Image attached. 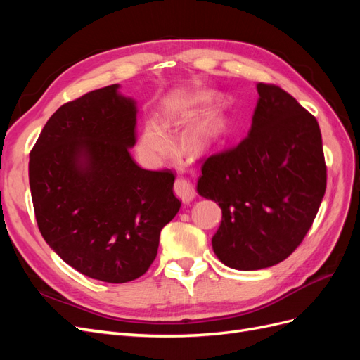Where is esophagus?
<instances>
[{
    "mask_svg": "<svg viewBox=\"0 0 360 360\" xmlns=\"http://www.w3.org/2000/svg\"><path fill=\"white\" fill-rule=\"evenodd\" d=\"M174 192L183 202H191L195 198V189L186 179H177L174 183Z\"/></svg>",
    "mask_w": 360,
    "mask_h": 360,
    "instance_id": "esophagus-1",
    "label": "esophagus"
}]
</instances>
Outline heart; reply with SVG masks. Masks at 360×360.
Segmentation results:
<instances>
[{"label": "heart", "instance_id": "b5f03b06", "mask_svg": "<svg viewBox=\"0 0 360 360\" xmlns=\"http://www.w3.org/2000/svg\"><path fill=\"white\" fill-rule=\"evenodd\" d=\"M221 123L219 120H205V122L193 126L186 136L188 147L193 151H200L210 146L213 141L221 134ZM174 143L171 135L167 132L165 127L159 126L158 123L150 122L144 126L143 132L139 136L138 150L148 163H158L165 160L172 151Z\"/></svg>", "mask_w": 360, "mask_h": 360}]
</instances>
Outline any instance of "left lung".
I'll return each instance as SVG.
<instances>
[{
    "label": "left lung",
    "mask_w": 360,
    "mask_h": 360,
    "mask_svg": "<svg viewBox=\"0 0 360 360\" xmlns=\"http://www.w3.org/2000/svg\"><path fill=\"white\" fill-rule=\"evenodd\" d=\"M248 135L207 158L198 193L222 209L214 254L237 270L271 267L290 257L309 231L326 192L317 118L274 84H257Z\"/></svg>",
    "instance_id": "1"
}]
</instances>
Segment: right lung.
Wrapping results in <instances>:
<instances>
[{"instance_id": "add662e5", "label": "right lung", "mask_w": 360, "mask_h": 360, "mask_svg": "<svg viewBox=\"0 0 360 360\" xmlns=\"http://www.w3.org/2000/svg\"><path fill=\"white\" fill-rule=\"evenodd\" d=\"M118 85L86 93L52 114L30 151L39 230L79 274L111 284L143 276L160 230L180 210L171 169L136 165V106Z\"/></svg>"}]
</instances>
